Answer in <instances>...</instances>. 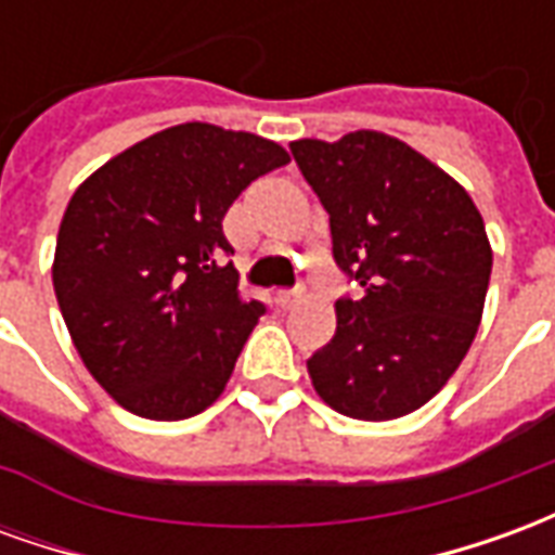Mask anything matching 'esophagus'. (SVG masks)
Wrapping results in <instances>:
<instances>
[{
	"instance_id": "1",
	"label": "esophagus",
	"mask_w": 555,
	"mask_h": 555,
	"mask_svg": "<svg viewBox=\"0 0 555 555\" xmlns=\"http://www.w3.org/2000/svg\"><path fill=\"white\" fill-rule=\"evenodd\" d=\"M300 300H302L300 291H279V294H276L279 309H294V306H297Z\"/></svg>"
}]
</instances>
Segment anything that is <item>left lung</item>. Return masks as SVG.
<instances>
[{
	"mask_svg": "<svg viewBox=\"0 0 555 555\" xmlns=\"http://www.w3.org/2000/svg\"><path fill=\"white\" fill-rule=\"evenodd\" d=\"M330 214L333 258L362 288L336 300V336L306 360L318 396L365 422L408 416L440 392L476 338L490 253L461 183L377 130L291 142Z\"/></svg>",
	"mask_w": 555,
	"mask_h": 555,
	"instance_id": "8db88e82",
	"label": "left lung"
}]
</instances>
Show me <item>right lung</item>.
Returning <instances> with one entry per match:
<instances>
[{
  "label": "right lung",
  "instance_id": "obj_1",
  "mask_svg": "<svg viewBox=\"0 0 555 555\" xmlns=\"http://www.w3.org/2000/svg\"><path fill=\"white\" fill-rule=\"evenodd\" d=\"M285 163L270 139L190 121L79 183L55 241V300L91 377L125 410L178 422L225 389L264 302L237 291L222 217Z\"/></svg>",
  "mask_w": 555,
  "mask_h": 555
}]
</instances>
